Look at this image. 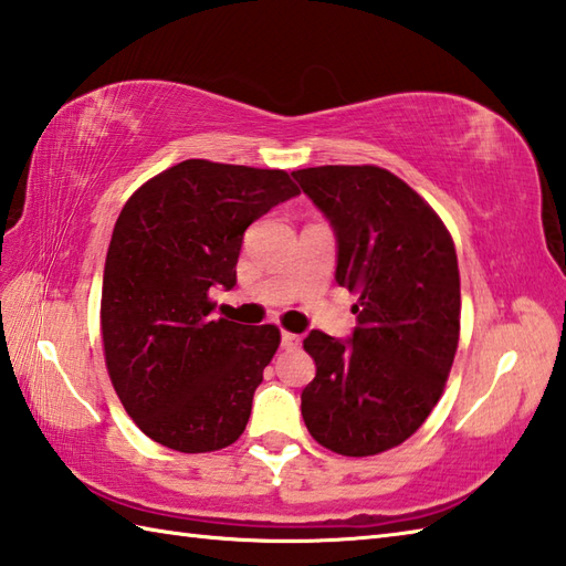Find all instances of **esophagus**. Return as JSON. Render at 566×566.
Segmentation results:
<instances>
[{
	"mask_svg": "<svg viewBox=\"0 0 566 566\" xmlns=\"http://www.w3.org/2000/svg\"><path fill=\"white\" fill-rule=\"evenodd\" d=\"M298 345H302V338H298L296 333L282 331V347H284V350H296Z\"/></svg>",
	"mask_w": 566,
	"mask_h": 566,
	"instance_id": "esophagus-1",
	"label": "esophagus"
}]
</instances>
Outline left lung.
I'll return each instance as SVG.
<instances>
[{
    "label": "left lung",
    "instance_id": "obj_1",
    "mask_svg": "<svg viewBox=\"0 0 566 566\" xmlns=\"http://www.w3.org/2000/svg\"><path fill=\"white\" fill-rule=\"evenodd\" d=\"M338 240L335 282L355 292L347 340L311 331L316 377L302 416L323 448L369 457L408 440L442 396L460 340V270L440 216L375 165L292 172Z\"/></svg>",
    "mask_w": 566,
    "mask_h": 566
}]
</instances>
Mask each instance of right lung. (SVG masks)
I'll use <instances>...</instances> for the list:
<instances>
[{"mask_svg":"<svg viewBox=\"0 0 566 566\" xmlns=\"http://www.w3.org/2000/svg\"><path fill=\"white\" fill-rule=\"evenodd\" d=\"M296 195L284 170L185 160L118 213L102 343L118 399L150 440L213 452L243 436L280 328L213 321L209 290H233L245 228Z\"/></svg>","mask_w":566,"mask_h":566,"instance_id":"add662e5","label":"right lung"}]
</instances>
